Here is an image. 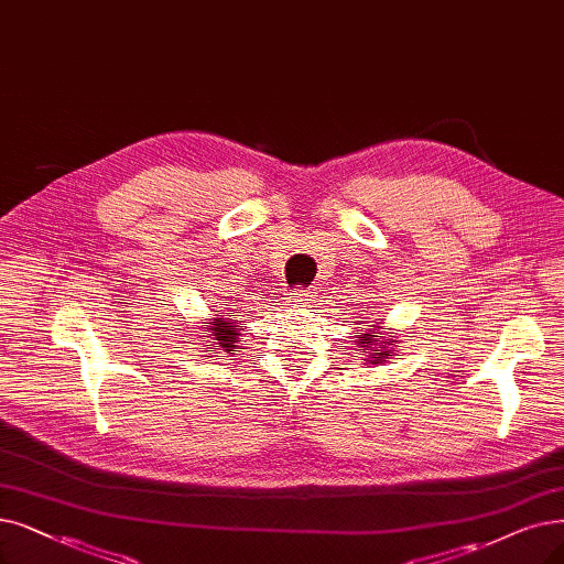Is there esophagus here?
<instances>
[{
	"instance_id": "1",
	"label": "esophagus",
	"mask_w": 564,
	"mask_h": 564,
	"mask_svg": "<svg viewBox=\"0 0 564 564\" xmlns=\"http://www.w3.org/2000/svg\"><path fill=\"white\" fill-rule=\"evenodd\" d=\"M310 301V291H296L294 296H291V305H305Z\"/></svg>"
}]
</instances>
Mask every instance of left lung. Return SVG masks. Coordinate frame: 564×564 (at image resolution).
<instances>
[{
  "label": "left lung",
  "instance_id": "left-lung-1",
  "mask_svg": "<svg viewBox=\"0 0 564 564\" xmlns=\"http://www.w3.org/2000/svg\"><path fill=\"white\" fill-rule=\"evenodd\" d=\"M395 343L398 340H393V335H389L387 330H381V326H375L372 330H366L358 340V345L366 347V354H368V358H364V360H368V364H372V366H377L384 358L393 356L391 345H395Z\"/></svg>",
  "mask_w": 564,
  "mask_h": 564
}]
</instances>
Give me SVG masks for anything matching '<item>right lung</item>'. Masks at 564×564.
Returning a JSON list of instances; mask_svg holds the SVG:
<instances>
[{"label":"right lung","instance_id":"right-lung-1","mask_svg":"<svg viewBox=\"0 0 564 564\" xmlns=\"http://www.w3.org/2000/svg\"><path fill=\"white\" fill-rule=\"evenodd\" d=\"M215 312H219V310H215ZM238 317H240V314H236L234 310H227V312L215 314L210 322H204V324H210L206 328L208 335H200V337H204V343H210V345H206V349L219 347V349L229 351V354L240 349V330H242V326H238ZM206 336H210L212 340L206 341Z\"/></svg>","mask_w":564,"mask_h":564}]
</instances>
